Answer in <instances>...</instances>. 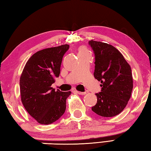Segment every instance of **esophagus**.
I'll list each match as a JSON object with an SVG mask.
<instances>
[{
	"label": "esophagus",
	"mask_w": 151,
	"mask_h": 151,
	"mask_svg": "<svg viewBox=\"0 0 151 151\" xmlns=\"http://www.w3.org/2000/svg\"><path fill=\"white\" fill-rule=\"evenodd\" d=\"M75 92L76 93H78V94H82V95H84V94H86V92H81V91H75Z\"/></svg>",
	"instance_id": "obj_1"
}]
</instances>
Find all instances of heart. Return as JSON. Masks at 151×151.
I'll list each match as a JSON object with an SVG mask.
<instances>
[{
    "label": "heart",
    "mask_w": 151,
    "mask_h": 151,
    "mask_svg": "<svg viewBox=\"0 0 151 151\" xmlns=\"http://www.w3.org/2000/svg\"><path fill=\"white\" fill-rule=\"evenodd\" d=\"M85 51H87V50H86L85 47H81L80 48H79V52H85Z\"/></svg>",
    "instance_id": "heart-1"
}]
</instances>
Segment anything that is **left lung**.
<instances>
[{"label": "left lung", "mask_w": 151, "mask_h": 151, "mask_svg": "<svg viewBox=\"0 0 151 151\" xmlns=\"http://www.w3.org/2000/svg\"><path fill=\"white\" fill-rule=\"evenodd\" d=\"M88 43L95 55L94 76L102 84L92 111L101 116H114L123 111L131 98L133 88L131 68L113 46L93 40Z\"/></svg>", "instance_id": "1"}]
</instances>
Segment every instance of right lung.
Listing matches in <instances>:
<instances>
[{
    "label": "right lung",
    "instance_id": "add662e5",
    "mask_svg": "<svg viewBox=\"0 0 151 151\" xmlns=\"http://www.w3.org/2000/svg\"><path fill=\"white\" fill-rule=\"evenodd\" d=\"M68 45L47 48L32 55L20 78L21 101L26 111L39 123L49 124L65 113L70 91L51 87L60 73V65Z\"/></svg>",
    "mask_w": 151,
    "mask_h": 151
}]
</instances>
